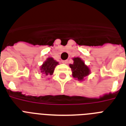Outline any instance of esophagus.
I'll return each mask as SVG.
<instances>
[{
    "label": "esophagus",
    "mask_w": 126,
    "mask_h": 126,
    "mask_svg": "<svg viewBox=\"0 0 126 126\" xmlns=\"http://www.w3.org/2000/svg\"><path fill=\"white\" fill-rule=\"evenodd\" d=\"M68 60H64V61H62V63H63V64H67V63H68Z\"/></svg>",
    "instance_id": "34e87169"
}]
</instances>
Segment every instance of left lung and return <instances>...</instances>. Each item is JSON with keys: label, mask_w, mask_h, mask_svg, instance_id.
<instances>
[{"label": "left lung", "mask_w": 126, "mask_h": 126, "mask_svg": "<svg viewBox=\"0 0 126 126\" xmlns=\"http://www.w3.org/2000/svg\"><path fill=\"white\" fill-rule=\"evenodd\" d=\"M72 60L73 63L69 65L72 71V77L80 81H84L85 78L91 74L90 68L85 65L84 61L80 58L74 57L72 58Z\"/></svg>", "instance_id": "1"}]
</instances>
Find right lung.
<instances>
[{
  "label": "right lung",
  "instance_id": "add662e5",
  "mask_svg": "<svg viewBox=\"0 0 126 126\" xmlns=\"http://www.w3.org/2000/svg\"><path fill=\"white\" fill-rule=\"evenodd\" d=\"M59 65L58 61L52 57L47 58L46 61L40 66L39 72L42 75L45 76H50L54 74L56 66Z\"/></svg>",
  "mask_w": 126,
  "mask_h": 126
}]
</instances>
